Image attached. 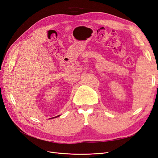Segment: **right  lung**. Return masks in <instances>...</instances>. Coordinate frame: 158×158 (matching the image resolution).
<instances>
[{"mask_svg": "<svg viewBox=\"0 0 158 158\" xmlns=\"http://www.w3.org/2000/svg\"><path fill=\"white\" fill-rule=\"evenodd\" d=\"M59 116H60V114H59V115H58V116H56V117H55L56 118V117H59ZM52 118H54V117H52Z\"/></svg>", "mask_w": 158, "mask_h": 158, "instance_id": "add662e5", "label": "right lung"}]
</instances>
